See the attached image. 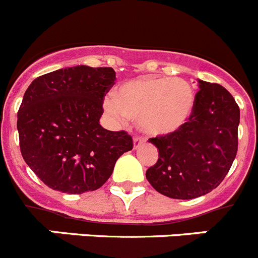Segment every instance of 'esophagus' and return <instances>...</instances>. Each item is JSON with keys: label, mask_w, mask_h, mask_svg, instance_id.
I'll list each match as a JSON object with an SVG mask.
<instances>
[{"label": "esophagus", "mask_w": 258, "mask_h": 258, "mask_svg": "<svg viewBox=\"0 0 258 258\" xmlns=\"http://www.w3.org/2000/svg\"><path fill=\"white\" fill-rule=\"evenodd\" d=\"M144 142H146V139H144L143 137H134V148H138V147L142 146Z\"/></svg>", "instance_id": "34e87169"}]
</instances>
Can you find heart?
I'll return each mask as SVG.
<instances>
[{"label": "heart", "mask_w": 258, "mask_h": 258, "mask_svg": "<svg viewBox=\"0 0 258 258\" xmlns=\"http://www.w3.org/2000/svg\"><path fill=\"white\" fill-rule=\"evenodd\" d=\"M105 110L119 121L139 120L152 136L178 131L192 115L195 92L182 78L139 77L119 86L104 101Z\"/></svg>", "instance_id": "b5f03b06"}]
</instances>
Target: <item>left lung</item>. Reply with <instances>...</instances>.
Masks as SVG:
<instances>
[{
  "label": "left lung",
  "mask_w": 258,
  "mask_h": 258,
  "mask_svg": "<svg viewBox=\"0 0 258 258\" xmlns=\"http://www.w3.org/2000/svg\"><path fill=\"white\" fill-rule=\"evenodd\" d=\"M192 115L178 131L149 142L158 161L146 172L159 194L188 200L220 185L238 151L239 107L229 91L199 80Z\"/></svg>",
  "instance_id": "8db88e82"
}]
</instances>
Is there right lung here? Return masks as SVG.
I'll use <instances>...</instances> for the list:
<instances>
[{"mask_svg":"<svg viewBox=\"0 0 258 258\" xmlns=\"http://www.w3.org/2000/svg\"><path fill=\"white\" fill-rule=\"evenodd\" d=\"M111 67L62 68L35 78L17 112L24 161L53 190L83 194L101 187L117 158L133 149L126 132L100 125L114 86Z\"/></svg>","mask_w":258,"mask_h":258,"instance_id":"right-lung-1","label":"right lung"}]
</instances>
